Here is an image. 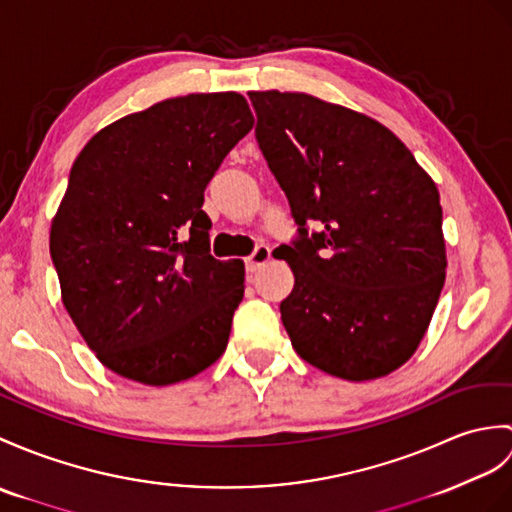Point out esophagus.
I'll return each instance as SVG.
<instances>
[{"label": "esophagus", "mask_w": 512, "mask_h": 512, "mask_svg": "<svg viewBox=\"0 0 512 512\" xmlns=\"http://www.w3.org/2000/svg\"><path fill=\"white\" fill-rule=\"evenodd\" d=\"M270 261V248L266 244H257L255 251L246 257V270L257 272L261 266H266Z\"/></svg>", "instance_id": "obj_1"}]
</instances>
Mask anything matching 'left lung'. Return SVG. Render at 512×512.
Returning a JSON list of instances; mask_svg holds the SVG:
<instances>
[{"label": "left lung", "instance_id": "1", "mask_svg": "<svg viewBox=\"0 0 512 512\" xmlns=\"http://www.w3.org/2000/svg\"><path fill=\"white\" fill-rule=\"evenodd\" d=\"M296 224L281 320L305 362L351 382L417 351L445 283L438 189L386 126L307 93H248Z\"/></svg>", "mask_w": 512, "mask_h": 512}]
</instances>
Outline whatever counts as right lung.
<instances>
[{
  "mask_svg": "<svg viewBox=\"0 0 512 512\" xmlns=\"http://www.w3.org/2000/svg\"><path fill=\"white\" fill-rule=\"evenodd\" d=\"M253 128L240 93H192L100 130L50 233L63 303L98 360L168 386L227 349L244 264L211 255L205 187Z\"/></svg>",
  "mask_w": 512,
  "mask_h": 512,
  "instance_id": "right-lung-1",
  "label": "right lung"
}]
</instances>
